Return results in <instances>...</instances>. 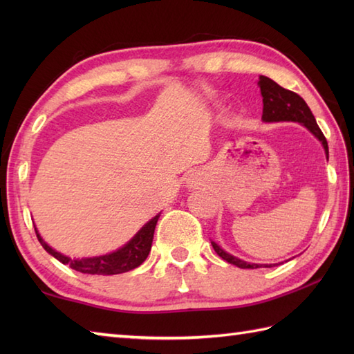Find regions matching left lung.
Returning <instances> with one entry per match:
<instances>
[{"mask_svg":"<svg viewBox=\"0 0 354 354\" xmlns=\"http://www.w3.org/2000/svg\"><path fill=\"white\" fill-rule=\"evenodd\" d=\"M259 86L260 93L263 97V122H298L303 123L307 129H309L315 137H317L322 146L326 149V153L328 158V145L324 137V133L319 129L317 124V120H315L310 108L307 106V103L303 100V97H299L297 93L289 91L283 86H280L272 79L266 76L259 77ZM214 251L217 252L219 257H222L225 261L231 263V265H236L242 269H255L260 268L259 265H254V263H246L240 260L234 255L225 252L222 248L212 242ZM270 268V265H269Z\"/></svg>","mask_w":354,"mask_h":354,"instance_id":"8db88e82","label":"left lung"}]
</instances>
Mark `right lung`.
Returning a JSON list of instances; mask_svg holds the SVG:
<instances>
[{
	"label": "right lung",
	"mask_w": 354,
	"mask_h": 354,
	"mask_svg": "<svg viewBox=\"0 0 354 354\" xmlns=\"http://www.w3.org/2000/svg\"><path fill=\"white\" fill-rule=\"evenodd\" d=\"M158 217L160 214L155 216L152 221L147 222L145 227H142L135 237L131 240L129 243H126L122 250L115 252H111L106 255H100V257H93V259H70L66 255H62L50 248L47 243L44 242L42 237L37 234V240H39L44 250L53 257L57 259L64 265H68L71 269L77 270L82 274H91V275H114V274H123L127 270H132L138 268L142 261L147 259L150 252V248H152V240H153V232L158 222Z\"/></svg>",
	"instance_id": "obj_1"
}]
</instances>
